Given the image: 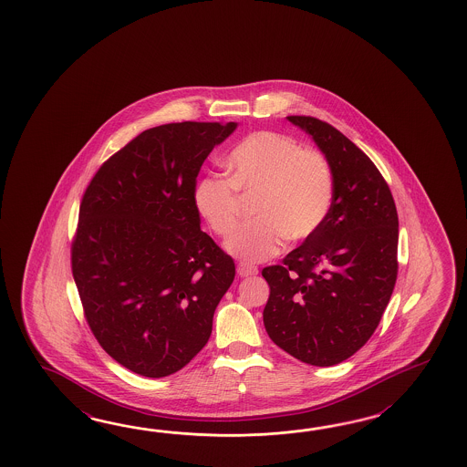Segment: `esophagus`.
I'll use <instances>...</instances> for the list:
<instances>
[{"instance_id": "esophagus-1", "label": "esophagus", "mask_w": 467, "mask_h": 467, "mask_svg": "<svg viewBox=\"0 0 467 467\" xmlns=\"http://www.w3.org/2000/svg\"><path fill=\"white\" fill-rule=\"evenodd\" d=\"M237 274L240 277H252V275H257L258 268L257 265H252L247 262H240L237 265Z\"/></svg>"}]
</instances>
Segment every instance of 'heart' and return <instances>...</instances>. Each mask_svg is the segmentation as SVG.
Returning a JSON list of instances; mask_svg holds the SVG:
<instances>
[{
  "mask_svg": "<svg viewBox=\"0 0 467 467\" xmlns=\"http://www.w3.org/2000/svg\"><path fill=\"white\" fill-rule=\"evenodd\" d=\"M229 180L205 177L193 189V205L213 234L229 237L237 227L242 200L252 202V220L227 242L232 255L262 262L288 242L317 235L334 205L336 180L327 157L302 149L275 131H255L225 160Z\"/></svg>",
  "mask_w": 467,
  "mask_h": 467,
  "instance_id": "1",
  "label": "heart"
}]
</instances>
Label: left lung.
<instances>
[{
  "label": "left lung",
  "mask_w": 467,
  "mask_h": 467,
  "mask_svg": "<svg viewBox=\"0 0 467 467\" xmlns=\"http://www.w3.org/2000/svg\"><path fill=\"white\" fill-rule=\"evenodd\" d=\"M330 161L334 205L317 235L262 275L268 337L317 368L354 356L378 328L397 278L396 203L374 161L327 121L287 117Z\"/></svg>",
  "instance_id": "1"
}]
</instances>
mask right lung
Segmentation results:
<instances>
[{
  "label": "right lung",
  "mask_w": 467,
  "mask_h": 467,
  "mask_svg": "<svg viewBox=\"0 0 467 467\" xmlns=\"http://www.w3.org/2000/svg\"><path fill=\"white\" fill-rule=\"evenodd\" d=\"M235 127L145 130L83 193L71 240L83 316L109 358L140 376L165 378L199 354L235 277L234 258L200 230L193 205L202 163Z\"/></svg>",
  "instance_id": "1"
}]
</instances>
